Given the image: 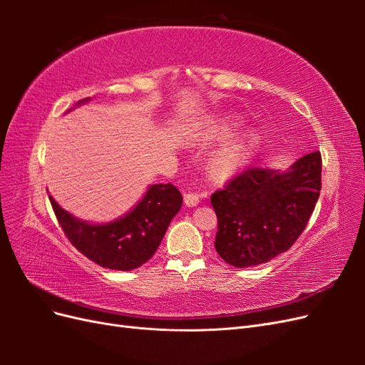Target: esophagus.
<instances>
[{
    "instance_id": "1",
    "label": "esophagus",
    "mask_w": 365,
    "mask_h": 365,
    "mask_svg": "<svg viewBox=\"0 0 365 365\" xmlns=\"http://www.w3.org/2000/svg\"><path fill=\"white\" fill-rule=\"evenodd\" d=\"M184 204L187 207H196L197 204H200V196H197L196 193H187V195H184Z\"/></svg>"
}]
</instances>
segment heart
Masks as SVG:
<instances>
[{"label":"heart","mask_w":365,"mask_h":365,"mask_svg":"<svg viewBox=\"0 0 365 365\" xmlns=\"http://www.w3.org/2000/svg\"><path fill=\"white\" fill-rule=\"evenodd\" d=\"M240 123L242 120L237 115H227L220 118L212 129V137L215 140H227L235 134V130L240 126ZM254 141H256V137L248 135L219 149L208 161L207 169L210 176L219 182L228 181L236 176L245 168L251 155Z\"/></svg>","instance_id":"1"}]
</instances>
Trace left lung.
I'll return each mask as SVG.
<instances>
[{
    "label": "left lung",
    "mask_w": 365,
    "mask_h": 365,
    "mask_svg": "<svg viewBox=\"0 0 365 365\" xmlns=\"http://www.w3.org/2000/svg\"><path fill=\"white\" fill-rule=\"evenodd\" d=\"M322 190V155L307 153L288 170L248 168L212 195L215 248L228 264L248 268L288 251L303 233Z\"/></svg>",
    "instance_id": "1"
}]
</instances>
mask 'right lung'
I'll list each match as a JSON object with an SVG mask.
<instances>
[{
	"mask_svg": "<svg viewBox=\"0 0 365 365\" xmlns=\"http://www.w3.org/2000/svg\"><path fill=\"white\" fill-rule=\"evenodd\" d=\"M88 101L83 98L77 105ZM48 197L71 244L94 263L115 271H130L146 263L182 205L181 192L175 185L153 184L125 216L106 224H90L63 210L53 196Z\"/></svg>",
	"mask_w": 365,
	"mask_h": 365,
	"instance_id": "add662e5",
	"label": "right lung"
}]
</instances>
